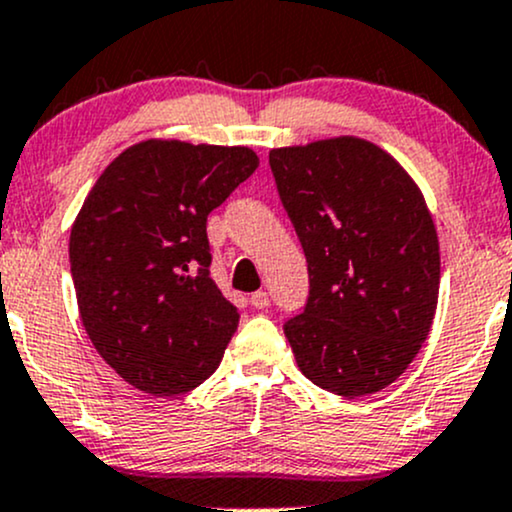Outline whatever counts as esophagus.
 <instances>
[{
	"instance_id": "34e87169",
	"label": "esophagus",
	"mask_w": 512,
	"mask_h": 512,
	"mask_svg": "<svg viewBox=\"0 0 512 512\" xmlns=\"http://www.w3.org/2000/svg\"><path fill=\"white\" fill-rule=\"evenodd\" d=\"M251 307H256V310H266L268 307V293L266 290H256L254 295H251Z\"/></svg>"
}]
</instances>
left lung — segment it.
I'll return each instance as SVG.
<instances>
[{
	"label": "left lung",
	"mask_w": 512,
	"mask_h": 512,
	"mask_svg": "<svg viewBox=\"0 0 512 512\" xmlns=\"http://www.w3.org/2000/svg\"><path fill=\"white\" fill-rule=\"evenodd\" d=\"M268 163L310 273L305 312L283 327L300 371L344 398L390 386L437 310L425 197L390 153L356 136L273 148Z\"/></svg>",
	"instance_id": "left-lung-1"
}]
</instances>
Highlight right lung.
<instances>
[{"mask_svg": "<svg viewBox=\"0 0 512 512\" xmlns=\"http://www.w3.org/2000/svg\"><path fill=\"white\" fill-rule=\"evenodd\" d=\"M258 168L246 146L148 139L119 153L70 229L87 337L126 383L188 393L210 378L239 312L210 278L207 214Z\"/></svg>", "mask_w": 512, "mask_h": 512, "instance_id": "right-lung-1", "label": "right lung"}]
</instances>
